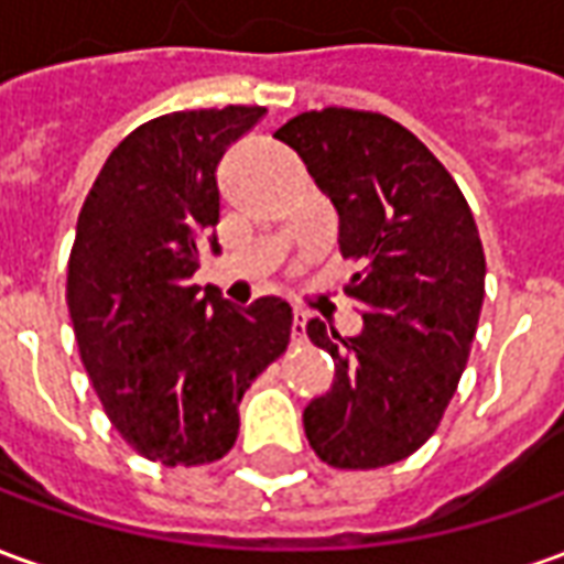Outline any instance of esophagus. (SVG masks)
<instances>
[{
	"mask_svg": "<svg viewBox=\"0 0 564 564\" xmlns=\"http://www.w3.org/2000/svg\"><path fill=\"white\" fill-rule=\"evenodd\" d=\"M305 326H307V314H305V311H299V307H295V311H293V341L295 344H302L307 338Z\"/></svg>",
	"mask_w": 564,
	"mask_h": 564,
	"instance_id": "1",
	"label": "esophagus"
}]
</instances>
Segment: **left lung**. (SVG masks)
<instances>
[{"label": "left lung", "instance_id": "obj_1", "mask_svg": "<svg viewBox=\"0 0 564 564\" xmlns=\"http://www.w3.org/2000/svg\"><path fill=\"white\" fill-rule=\"evenodd\" d=\"M274 139L338 210L356 269L344 293L366 319L356 338L307 323L335 359L332 390L302 414L307 441L332 468L408 459L435 435L480 319L486 259L471 208L435 153L375 111H305Z\"/></svg>", "mask_w": 564, "mask_h": 564}]
</instances>
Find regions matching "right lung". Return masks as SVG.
<instances>
[{
	"mask_svg": "<svg viewBox=\"0 0 564 564\" xmlns=\"http://www.w3.org/2000/svg\"><path fill=\"white\" fill-rule=\"evenodd\" d=\"M262 115L229 105L141 123L80 208L66 281L80 362L120 437L169 468L232 449L241 395L293 332L278 295L235 307L189 281L202 241L220 250L217 165Z\"/></svg>",
	"mask_w": 564,
	"mask_h": 564,
	"instance_id": "1",
	"label": "right lung"
}]
</instances>
